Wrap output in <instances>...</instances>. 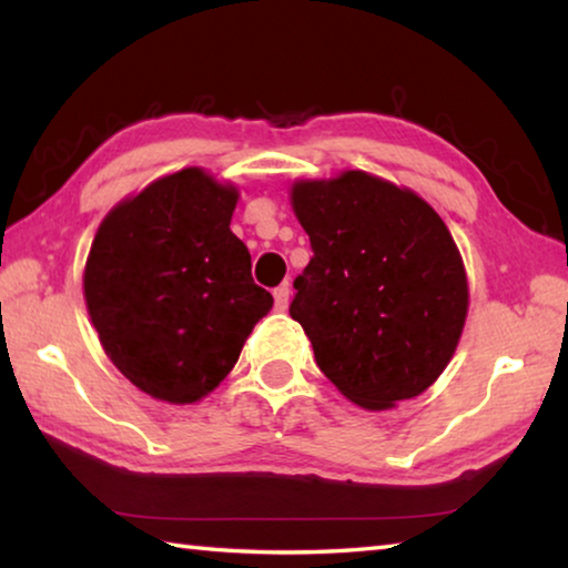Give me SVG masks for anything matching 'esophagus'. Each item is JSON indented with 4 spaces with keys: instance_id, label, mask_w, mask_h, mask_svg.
<instances>
[{
    "instance_id": "34e87169",
    "label": "esophagus",
    "mask_w": 568,
    "mask_h": 568,
    "mask_svg": "<svg viewBox=\"0 0 568 568\" xmlns=\"http://www.w3.org/2000/svg\"><path fill=\"white\" fill-rule=\"evenodd\" d=\"M273 297H275V311H285L287 303H291V285H287V283L277 285Z\"/></svg>"
}]
</instances>
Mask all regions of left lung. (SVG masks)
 Returning <instances> with one entry per match:
<instances>
[{
	"instance_id": "1",
	"label": "left lung",
	"mask_w": 568,
	"mask_h": 568,
	"mask_svg": "<svg viewBox=\"0 0 568 568\" xmlns=\"http://www.w3.org/2000/svg\"><path fill=\"white\" fill-rule=\"evenodd\" d=\"M293 210L313 257L295 277L293 321L345 398L383 410L418 396L454 355L466 271L444 220L368 172L297 182Z\"/></svg>"
}]
</instances>
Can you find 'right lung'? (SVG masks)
I'll return each mask as SVG.
<instances>
[{"label": "right lung", "mask_w": 568, "mask_h": 568, "mask_svg": "<svg viewBox=\"0 0 568 568\" xmlns=\"http://www.w3.org/2000/svg\"><path fill=\"white\" fill-rule=\"evenodd\" d=\"M237 190L187 168L102 220L84 267L100 343L148 396L192 403L223 381L273 295L230 230Z\"/></svg>", "instance_id": "obj_1"}]
</instances>
